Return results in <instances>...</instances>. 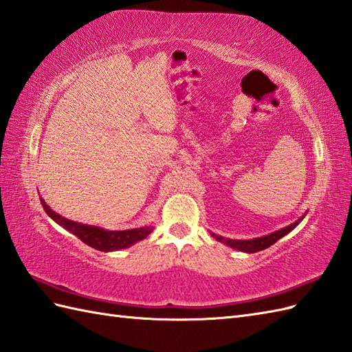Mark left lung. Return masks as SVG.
<instances>
[{
	"label": "left lung",
	"instance_id": "8db88e82",
	"mask_svg": "<svg viewBox=\"0 0 352 352\" xmlns=\"http://www.w3.org/2000/svg\"><path fill=\"white\" fill-rule=\"evenodd\" d=\"M305 216H306V213H305L303 216H301L300 219H297L296 222L291 223L289 226L282 228V230H279V231L272 232V234H268V235L258 236V239H252V240H232V239H225V236L217 235V234H214V232H210V234H211V236H213V239H216L217 241L223 243V244H226V246H230V248H232V249H235V250L246 252V253H255V252L264 250V249H267V248H270V246H273V244H274L277 240H280L282 236L289 234V232L294 230V228L298 226V223L301 222V220L305 219Z\"/></svg>",
	"mask_w": 352,
	"mask_h": 352
}]
</instances>
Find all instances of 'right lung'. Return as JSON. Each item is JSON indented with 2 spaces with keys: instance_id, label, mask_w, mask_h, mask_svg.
Here are the masks:
<instances>
[{
  "instance_id": "1",
  "label": "right lung",
  "mask_w": 352,
  "mask_h": 352,
  "mask_svg": "<svg viewBox=\"0 0 352 352\" xmlns=\"http://www.w3.org/2000/svg\"><path fill=\"white\" fill-rule=\"evenodd\" d=\"M40 202H42V207L45 208L46 214L51 217L55 223H58L64 230H67L73 235H76L80 241L88 244L89 248L100 252H116L130 248L132 244L144 240L145 236H148L154 230L151 225H148L124 231H108L103 230L100 226L73 222V220L65 219L58 213H55V211L45 202V199L40 198Z\"/></svg>"
}]
</instances>
